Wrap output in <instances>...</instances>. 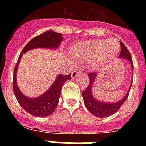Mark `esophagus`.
Here are the masks:
<instances>
[{"mask_svg": "<svg viewBox=\"0 0 146 146\" xmlns=\"http://www.w3.org/2000/svg\"><path fill=\"white\" fill-rule=\"evenodd\" d=\"M82 71L81 70H74L73 73H72V78H73V79H75V78L77 76H79L80 74H81V73H82Z\"/></svg>", "mask_w": 146, "mask_h": 146, "instance_id": "1", "label": "esophagus"}]
</instances>
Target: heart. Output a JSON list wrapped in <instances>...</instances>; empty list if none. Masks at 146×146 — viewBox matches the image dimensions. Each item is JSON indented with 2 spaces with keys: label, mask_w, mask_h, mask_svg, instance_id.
Segmentation results:
<instances>
[{
  "label": "heart",
  "mask_w": 146,
  "mask_h": 146,
  "mask_svg": "<svg viewBox=\"0 0 146 146\" xmlns=\"http://www.w3.org/2000/svg\"><path fill=\"white\" fill-rule=\"evenodd\" d=\"M120 50L116 39H99L80 42L72 48L73 54L80 59L91 61L92 67L100 69L114 59Z\"/></svg>",
  "instance_id": "obj_1"
}]
</instances>
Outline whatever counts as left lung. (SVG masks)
<instances>
[{
	"mask_svg": "<svg viewBox=\"0 0 146 146\" xmlns=\"http://www.w3.org/2000/svg\"><path fill=\"white\" fill-rule=\"evenodd\" d=\"M120 47H121V50H120V55H119V58L127 60L130 63L132 71L133 73V60H132L130 53L129 52L127 47L125 46L122 42H120ZM97 76V73H95V72L88 74V76L89 78V86H87V88L84 91L82 92V96L83 97L85 106L90 113H92L94 116H96L97 117H109V116L115 113L120 107L122 106V104L126 102V100L127 99L128 96H129V90L132 86L133 82L130 83V86L129 87V89H128L126 96L123 98L122 99L117 102H114V103L104 102L96 99L92 93Z\"/></svg>",
	"mask_w": 146,
	"mask_h": 146,
	"instance_id": "1",
	"label": "left lung"
}]
</instances>
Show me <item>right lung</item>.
<instances>
[{"label": "right lung", "instance_id": "obj_1", "mask_svg": "<svg viewBox=\"0 0 146 146\" xmlns=\"http://www.w3.org/2000/svg\"><path fill=\"white\" fill-rule=\"evenodd\" d=\"M62 34L53 31H47L31 40L19 55L13 70V89L17 102L23 108L33 116L38 117H44L50 115L57 108L61 94L63 85L69 80H71V73L69 75L59 74L50 87L43 95L37 98H29L24 96L18 88L17 83V72L19 62L23 54L35 48L57 49L62 42Z\"/></svg>", "mask_w": 146, "mask_h": 146}]
</instances>
